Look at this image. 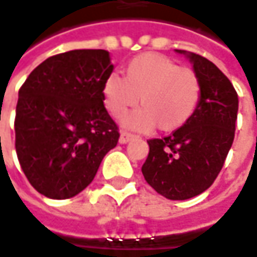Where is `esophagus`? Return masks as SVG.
Segmentation results:
<instances>
[{"instance_id": "1", "label": "esophagus", "mask_w": 257, "mask_h": 257, "mask_svg": "<svg viewBox=\"0 0 257 257\" xmlns=\"http://www.w3.org/2000/svg\"><path fill=\"white\" fill-rule=\"evenodd\" d=\"M133 139H135V136L130 135V133L122 132L121 135H120V140H118V142H120L121 145H125V143H128V142H130V140H133Z\"/></svg>"}]
</instances>
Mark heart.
Masks as SVG:
<instances>
[{
	"mask_svg": "<svg viewBox=\"0 0 257 257\" xmlns=\"http://www.w3.org/2000/svg\"><path fill=\"white\" fill-rule=\"evenodd\" d=\"M104 104L118 118L137 105L143 108L122 118V124L139 132H150L159 125L162 132H175L185 125L198 107L201 84L197 73L178 66L159 53L136 56L125 69V78L109 73L104 82Z\"/></svg>",
	"mask_w": 257,
	"mask_h": 257,
	"instance_id": "obj_1",
	"label": "heart"
}]
</instances>
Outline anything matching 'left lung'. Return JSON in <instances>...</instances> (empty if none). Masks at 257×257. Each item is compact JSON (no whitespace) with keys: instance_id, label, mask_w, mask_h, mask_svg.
I'll return each mask as SVG.
<instances>
[{"instance_id":"1","label":"left lung","mask_w":257,"mask_h":257,"mask_svg":"<svg viewBox=\"0 0 257 257\" xmlns=\"http://www.w3.org/2000/svg\"><path fill=\"white\" fill-rule=\"evenodd\" d=\"M176 53L189 59L198 76V107L171 136L148 140L142 172L165 198L188 199L208 189L221 171L234 140L238 98L228 78L208 59L186 50Z\"/></svg>"}]
</instances>
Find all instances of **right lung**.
I'll use <instances>...</instances> for the list:
<instances>
[{"instance_id": "right-lung-1", "label": "right lung", "mask_w": 257, "mask_h": 257, "mask_svg": "<svg viewBox=\"0 0 257 257\" xmlns=\"http://www.w3.org/2000/svg\"><path fill=\"white\" fill-rule=\"evenodd\" d=\"M112 69L107 50H71L46 59L20 88L16 150L29 182L47 198L78 195L117 146L102 95Z\"/></svg>"}]
</instances>
